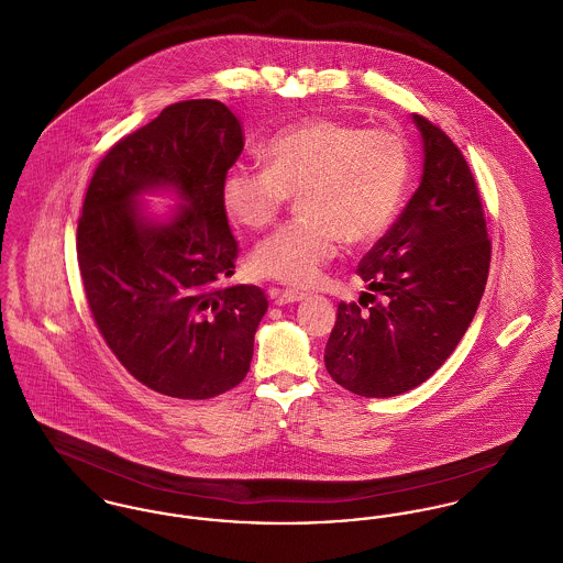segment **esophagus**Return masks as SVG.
<instances>
[{
    "label": "esophagus",
    "mask_w": 563,
    "mask_h": 563,
    "mask_svg": "<svg viewBox=\"0 0 563 563\" xmlns=\"http://www.w3.org/2000/svg\"><path fill=\"white\" fill-rule=\"evenodd\" d=\"M269 296H272V300H274L276 306H285V303L291 302H302L303 298H306V294H302V291H294V289H285V291L272 289V291H269Z\"/></svg>",
    "instance_id": "34e87169"
}]
</instances>
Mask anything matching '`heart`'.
<instances>
[{
	"label": "heart",
	"instance_id": "1",
	"mask_svg": "<svg viewBox=\"0 0 563 563\" xmlns=\"http://www.w3.org/2000/svg\"><path fill=\"white\" fill-rule=\"evenodd\" d=\"M261 158L265 169L227 172L220 206L231 224L260 231L289 197H298L300 218L265 238L251 260L263 278L296 287L317 280L334 260L339 240L351 246L379 240L402 206L411 174L398 132L328 118L278 132Z\"/></svg>",
	"mask_w": 563,
	"mask_h": 563
}]
</instances>
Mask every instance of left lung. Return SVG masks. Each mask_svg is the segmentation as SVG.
Returning a JSON list of instances; mask_svg holds the SVG:
<instances>
[{"instance_id":"obj_1","label":"left lung","mask_w":563,"mask_h":563,"mask_svg":"<svg viewBox=\"0 0 563 563\" xmlns=\"http://www.w3.org/2000/svg\"><path fill=\"white\" fill-rule=\"evenodd\" d=\"M422 179L388 233L360 261L368 303H339L325 345L336 384L386 398L424 384L467 332L482 300L490 240L472 169L452 139L413 113Z\"/></svg>"}]
</instances>
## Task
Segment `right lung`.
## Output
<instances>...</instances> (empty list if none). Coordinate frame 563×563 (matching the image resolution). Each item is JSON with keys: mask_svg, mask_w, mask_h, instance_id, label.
Listing matches in <instances>:
<instances>
[{"mask_svg": "<svg viewBox=\"0 0 563 563\" xmlns=\"http://www.w3.org/2000/svg\"><path fill=\"white\" fill-rule=\"evenodd\" d=\"M242 150L229 107L184 100L118 141L87 186L77 257L91 317L130 375L165 396L212 398L251 368L267 298L218 287L238 260L220 184ZM158 187L183 201L163 223L137 201Z\"/></svg>", "mask_w": 563, "mask_h": 563, "instance_id": "add662e5", "label": "right lung"}]
</instances>
